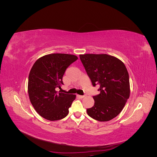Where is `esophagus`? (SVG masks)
I'll return each instance as SVG.
<instances>
[{
    "label": "esophagus",
    "instance_id": "34e87169",
    "mask_svg": "<svg viewBox=\"0 0 157 157\" xmlns=\"http://www.w3.org/2000/svg\"><path fill=\"white\" fill-rule=\"evenodd\" d=\"M78 97H79L80 98H81V99H82V98H84V97H86V95H84V96H80V95H79V96H78Z\"/></svg>",
    "mask_w": 157,
    "mask_h": 157
}]
</instances>
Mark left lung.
I'll return each mask as SVG.
<instances>
[{
  "instance_id": "obj_1",
  "label": "left lung",
  "mask_w": 157,
  "mask_h": 157,
  "mask_svg": "<svg viewBox=\"0 0 157 157\" xmlns=\"http://www.w3.org/2000/svg\"><path fill=\"white\" fill-rule=\"evenodd\" d=\"M79 56L93 86H100V93L93 96L94 105L87 109L88 115L100 122L113 119L122 111L130 97L129 75L125 65L107 54Z\"/></svg>"
}]
</instances>
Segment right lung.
Segmentation results:
<instances>
[{
	"instance_id": "1",
	"label": "right lung",
	"mask_w": 157,
	"mask_h": 157,
	"mask_svg": "<svg viewBox=\"0 0 157 157\" xmlns=\"http://www.w3.org/2000/svg\"><path fill=\"white\" fill-rule=\"evenodd\" d=\"M78 59L67 54H51L38 59L30 71L28 94L32 105L45 119L54 121L68 115L76 96L56 91L69 66Z\"/></svg>"
}]
</instances>
